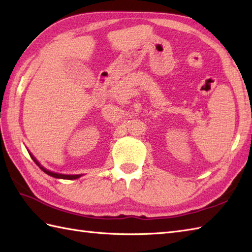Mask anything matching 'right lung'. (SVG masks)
Masks as SVG:
<instances>
[{
  "mask_svg": "<svg viewBox=\"0 0 252 252\" xmlns=\"http://www.w3.org/2000/svg\"><path fill=\"white\" fill-rule=\"evenodd\" d=\"M30 156H31V158H32V160H33V161L36 163V165H39V168L43 171V172H45L46 174H49V175H51V176H53V178H56V179H63V180H76V179H78V178H80V174H74V175H70V174H60V173H55V172H52V171H50V170H46L45 168H43L42 167V165L39 163V161H37V160L32 156V155L30 154Z\"/></svg>",
  "mask_w": 252,
  "mask_h": 252,
  "instance_id": "obj_1",
  "label": "right lung"
}]
</instances>
